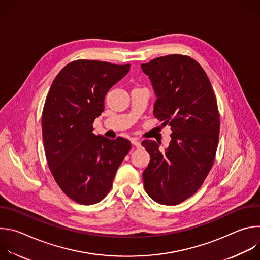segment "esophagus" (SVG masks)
I'll use <instances>...</instances> for the list:
<instances>
[{"label":"esophagus","instance_id":"obj_1","mask_svg":"<svg viewBox=\"0 0 260 260\" xmlns=\"http://www.w3.org/2000/svg\"><path fill=\"white\" fill-rule=\"evenodd\" d=\"M131 142H132V144H133L134 146H136L137 148H140V147H141V142H140L139 140H137V139H132Z\"/></svg>","mask_w":260,"mask_h":260}]
</instances>
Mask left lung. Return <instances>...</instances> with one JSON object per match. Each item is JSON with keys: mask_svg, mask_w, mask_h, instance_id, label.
I'll list each match as a JSON object with an SVG mask.
<instances>
[{"mask_svg": "<svg viewBox=\"0 0 260 260\" xmlns=\"http://www.w3.org/2000/svg\"><path fill=\"white\" fill-rule=\"evenodd\" d=\"M141 68L156 95L153 115L172 131L165 152L155 141L142 142L150 154L144 187L156 203L178 205L199 190L213 166L220 128L216 96L206 72L189 56L170 54Z\"/></svg>", "mask_w": 260, "mask_h": 260, "instance_id": "8db88e82", "label": "left lung"}]
</instances>
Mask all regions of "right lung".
<instances>
[{
  "label": "right lung",
  "mask_w": 260,
  "mask_h": 260,
  "mask_svg": "<svg viewBox=\"0 0 260 260\" xmlns=\"http://www.w3.org/2000/svg\"><path fill=\"white\" fill-rule=\"evenodd\" d=\"M129 64L79 59L57 74L42 113V137L49 169L60 189L81 205L101 202L131 149L121 137L92 133L107 92L129 71Z\"/></svg>",
  "instance_id": "right-lung-1"
}]
</instances>
